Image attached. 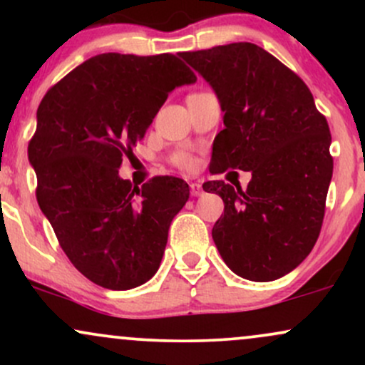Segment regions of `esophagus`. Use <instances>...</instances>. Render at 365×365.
Listing matches in <instances>:
<instances>
[{"label":"esophagus","instance_id":"esophagus-1","mask_svg":"<svg viewBox=\"0 0 365 365\" xmlns=\"http://www.w3.org/2000/svg\"><path fill=\"white\" fill-rule=\"evenodd\" d=\"M190 194L194 195V197H199V195H202V185H200V183H197V182H192L190 185Z\"/></svg>","mask_w":365,"mask_h":365}]
</instances>
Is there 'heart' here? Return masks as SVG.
<instances>
[{
  "label": "heart",
  "mask_w": 365,
  "mask_h": 365,
  "mask_svg": "<svg viewBox=\"0 0 365 365\" xmlns=\"http://www.w3.org/2000/svg\"><path fill=\"white\" fill-rule=\"evenodd\" d=\"M177 163L182 168H192L194 159H192V156H188V154H180V156H177Z\"/></svg>",
  "instance_id": "obj_1"
}]
</instances>
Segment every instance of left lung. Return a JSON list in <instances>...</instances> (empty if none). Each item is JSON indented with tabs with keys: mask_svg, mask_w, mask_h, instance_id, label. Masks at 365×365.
<instances>
[{
	"mask_svg": "<svg viewBox=\"0 0 365 365\" xmlns=\"http://www.w3.org/2000/svg\"><path fill=\"white\" fill-rule=\"evenodd\" d=\"M180 56L211 83L225 111L209 171L252 173L245 190L223 180L202 185L225 202L212 240L242 278H282L307 257L321 233L333 177L328 121L302 78L252 43Z\"/></svg>",
	"mask_w": 365,
	"mask_h": 365,
	"instance_id": "obj_1",
	"label": "left lung"
}]
</instances>
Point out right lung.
I'll return each instance as SVG.
<instances>
[{"label":"right lung","mask_w":365,"mask_h":365,"mask_svg":"<svg viewBox=\"0 0 365 365\" xmlns=\"http://www.w3.org/2000/svg\"><path fill=\"white\" fill-rule=\"evenodd\" d=\"M195 73L171 53H104L46 92L29 142L36 197L63 252L110 290H130L156 274L171 220L188 200L177 177L142 187L118 168L175 87Z\"/></svg>","instance_id":"1"}]
</instances>
